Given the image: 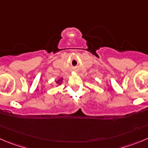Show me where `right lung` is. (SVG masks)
Here are the masks:
<instances>
[{
	"label": "right lung",
	"instance_id": "1",
	"mask_svg": "<svg viewBox=\"0 0 148 148\" xmlns=\"http://www.w3.org/2000/svg\"><path fill=\"white\" fill-rule=\"evenodd\" d=\"M63 78H60L58 79V80L55 81V83H56V86H58V85H60L62 84V82H63Z\"/></svg>",
	"mask_w": 148,
	"mask_h": 148
}]
</instances>
